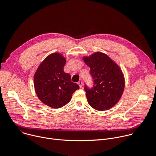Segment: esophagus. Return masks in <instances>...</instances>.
<instances>
[{
	"mask_svg": "<svg viewBox=\"0 0 156 156\" xmlns=\"http://www.w3.org/2000/svg\"><path fill=\"white\" fill-rule=\"evenodd\" d=\"M78 84L79 85L80 88H81L82 86H83V82H82V81H79L78 82Z\"/></svg>",
	"mask_w": 156,
	"mask_h": 156,
	"instance_id": "esophagus-1",
	"label": "esophagus"
}]
</instances>
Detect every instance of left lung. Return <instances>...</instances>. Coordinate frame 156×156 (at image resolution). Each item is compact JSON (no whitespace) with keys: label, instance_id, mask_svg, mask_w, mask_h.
I'll return each mask as SVG.
<instances>
[{"label":"left lung","instance_id":"obj_1","mask_svg":"<svg viewBox=\"0 0 156 156\" xmlns=\"http://www.w3.org/2000/svg\"><path fill=\"white\" fill-rule=\"evenodd\" d=\"M90 68L93 79L92 88L84 86L89 105L98 111H105L114 106L123 93L125 80L119 66L102 52H95L89 56H83Z\"/></svg>","mask_w":156,"mask_h":156}]
</instances>
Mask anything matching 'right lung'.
<instances>
[{"mask_svg":"<svg viewBox=\"0 0 156 156\" xmlns=\"http://www.w3.org/2000/svg\"><path fill=\"white\" fill-rule=\"evenodd\" d=\"M65 63L66 58L62 54L53 53L40 63L34 75V88L38 99L52 108L66 105L80 88L64 72Z\"/></svg>","mask_w":156,"mask_h":156,"instance_id":"add662e5","label":"right lung"}]
</instances>
